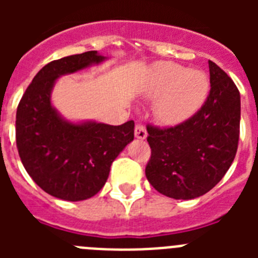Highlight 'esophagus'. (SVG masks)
Here are the masks:
<instances>
[{"instance_id": "esophagus-1", "label": "esophagus", "mask_w": 258, "mask_h": 258, "mask_svg": "<svg viewBox=\"0 0 258 258\" xmlns=\"http://www.w3.org/2000/svg\"><path fill=\"white\" fill-rule=\"evenodd\" d=\"M134 134H136V138H138V140H146L147 138V131H146V127L142 124L136 125Z\"/></svg>"}]
</instances>
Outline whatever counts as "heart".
<instances>
[{
	"instance_id": "heart-1",
	"label": "heart",
	"mask_w": 258,
	"mask_h": 258,
	"mask_svg": "<svg viewBox=\"0 0 258 258\" xmlns=\"http://www.w3.org/2000/svg\"><path fill=\"white\" fill-rule=\"evenodd\" d=\"M145 93L156 99L155 113L159 120L175 125L186 121L204 104L209 94V79L202 71L161 61L152 68Z\"/></svg>"
}]
</instances>
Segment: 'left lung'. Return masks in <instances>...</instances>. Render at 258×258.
<instances>
[{
	"label": "left lung",
	"mask_w": 258,
	"mask_h": 258,
	"mask_svg": "<svg viewBox=\"0 0 258 258\" xmlns=\"http://www.w3.org/2000/svg\"><path fill=\"white\" fill-rule=\"evenodd\" d=\"M207 101L188 120L170 127L147 125L151 157L146 177L173 199H195L216 186L235 159L240 127V94L212 60Z\"/></svg>",
	"instance_id": "left-lung-1"
}]
</instances>
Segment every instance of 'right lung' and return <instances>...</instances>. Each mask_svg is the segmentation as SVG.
<instances>
[{
	"instance_id": "1",
	"label": "right lung",
	"mask_w": 258,
	"mask_h": 258,
	"mask_svg": "<svg viewBox=\"0 0 258 258\" xmlns=\"http://www.w3.org/2000/svg\"><path fill=\"white\" fill-rule=\"evenodd\" d=\"M97 51L64 56L38 71L17 109V147L31 178L45 192L80 202L94 197L108 178L111 164L134 140V121L113 125L71 122L51 104L56 79L99 64Z\"/></svg>"
}]
</instances>
